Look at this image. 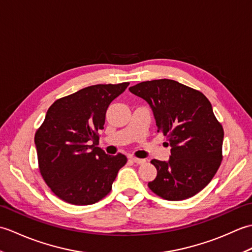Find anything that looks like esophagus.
Masks as SVG:
<instances>
[{
  "instance_id": "obj_1",
  "label": "esophagus",
  "mask_w": 252,
  "mask_h": 252,
  "mask_svg": "<svg viewBox=\"0 0 252 252\" xmlns=\"http://www.w3.org/2000/svg\"><path fill=\"white\" fill-rule=\"evenodd\" d=\"M131 160L134 163H136V164H144V163L146 162L145 159H140V158H135V157H132Z\"/></svg>"
}]
</instances>
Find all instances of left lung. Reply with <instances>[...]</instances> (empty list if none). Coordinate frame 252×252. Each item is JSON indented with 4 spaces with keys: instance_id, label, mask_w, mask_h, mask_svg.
<instances>
[{
    "instance_id": "1",
    "label": "left lung",
    "mask_w": 252,
    "mask_h": 252,
    "mask_svg": "<svg viewBox=\"0 0 252 252\" xmlns=\"http://www.w3.org/2000/svg\"><path fill=\"white\" fill-rule=\"evenodd\" d=\"M130 92L152 107L158 132L171 147L168 162L153 159L157 176L148 187L165 200H184L210 183L220 168L223 126L200 91L169 79L133 85Z\"/></svg>"
}]
</instances>
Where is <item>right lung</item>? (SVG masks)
Wrapping results in <instances>:
<instances>
[{
  "instance_id": "1",
  "label": "right lung",
  "mask_w": 252,
  "mask_h": 252,
  "mask_svg": "<svg viewBox=\"0 0 252 252\" xmlns=\"http://www.w3.org/2000/svg\"><path fill=\"white\" fill-rule=\"evenodd\" d=\"M96 84L55 100L36 130L40 173L54 194L71 205H93L109 194L126 163L122 154L96 147L109 104L129 85Z\"/></svg>"
}]
</instances>
